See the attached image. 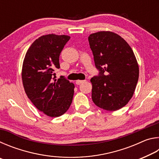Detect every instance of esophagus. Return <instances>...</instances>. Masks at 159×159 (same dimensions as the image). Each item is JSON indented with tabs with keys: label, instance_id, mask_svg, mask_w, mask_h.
I'll return each instance as SVG.
<instances>
[{
	"label": "esophagus",
	"instance_id": "1",
	"mask_svg": "<svg viewBox=\"0 0 159 159\" xmlns=\"http://www.w3.org/2000/svg\"><path fill=\"white\" fill-rule=\"evenodd\" d=\"M85 80H77L76 81V83L77 85H80V84H81L82 83H83V82H85Z\"/></svg>",
	"mask_w": 159,
	"mask_h": 159
}]
</instances>
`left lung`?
Listing matches in <instances>:
<instances>
[{"label": "left lung", "instance_id": "obj_1", "mask_svg": "<svg viewBox=\"0 0 159 159\" xmlns=\"http://www.w3.org/2000/svg\"><path fill=\"white\" fill-rule=\"evenodd\" d=\"M98 76L90 79L92 99L107 111L125 106L133 97L139 78V66L130 45L114 32L102 31L88 37Z\"/></svg>", "mask_w": 159, "mask_h": 159}]
</instances>
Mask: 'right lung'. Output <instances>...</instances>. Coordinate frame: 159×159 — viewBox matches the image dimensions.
Returning a JSON list of instances; mask_svg holds the SVG:
<instances>
[{
	"label": "right lung",
	"instance_id": "1",
	"mask_svg": "<svg viewBox=\"0 0 159 159\" xmlns=\"http://www.w3.org/2000/svg\"><path fill=\"white\" fill-rule=\"evenodd\" d=\"M70 39L66 35H43L35 41L24 59L21 79L25 91L34 105L50 117L64 114L71 104L74 84L55 79L59 57Z\"/></svg>",
	"mask_w": 159,
	"mask_h": 159
}]
</instances>
